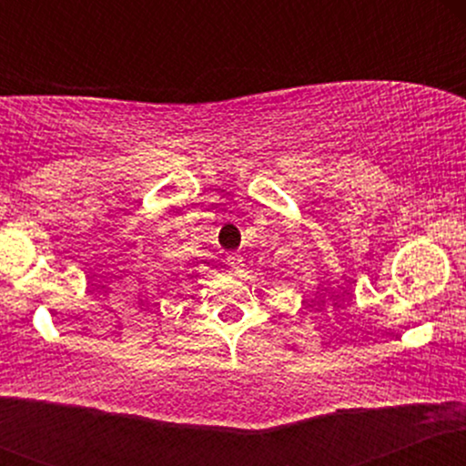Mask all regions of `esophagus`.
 <instances>
[{
    "mask_svg": "<svg viewBox=\"0 0 466 466\" xmlns=\"http://www.w3.org/2000/svg\"><path fill=\"white\" fill-rule=\"evenodd\" d=\"M226 260H228V267H229V269H234V271L243 269V265H245L243 256H240V254H228V256H226Z\"/></svg>",
    "mask_w": 466,
    "mask_h": 466,
    "instance_id": "34e87169",
    "label": "esophagus"
}]
</instances>
